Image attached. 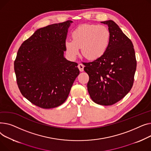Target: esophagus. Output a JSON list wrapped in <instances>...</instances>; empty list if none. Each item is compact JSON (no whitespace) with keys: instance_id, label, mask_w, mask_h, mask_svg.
<instances>
[{"instance_id":"obj_1","label":"esophagus","mask_w":151,"mask_h":151,"mask_svg":"<svg viewBox=\"0 0 151 151\" xmlns=\"http://www.w3.org/2000/svg\"><path fill=\"white\" fill-rule=\"evenodd\" d=\"M78 68L80 70V71L81 72H83V68H84V65H82V63H80L78 65Z\"/></svg>"}]
</instances>
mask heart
Returning <instances> with one entry per match:
<instances>
[{"label": "heart", "instance_id": "1", "mask_svg": "<svg viewBox=\"0 0 151 151\" xmlns=\"http://www.w3.org/2000/svg\"><path fill=\"white\" fill-rule=\"evenodd\" d=\"M110 37V30L105 25L83 24L73 32V40L65 41L66 51L69 57L75 58L81 48L85 58L96 60L102 56L108 49Z\"/></svg>", "mask_w": 151, "mask_h": 151}]
</instances>
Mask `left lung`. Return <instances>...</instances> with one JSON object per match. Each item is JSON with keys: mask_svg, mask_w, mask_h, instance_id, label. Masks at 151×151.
Instances as JSON below:
<instances>
[{"mask_svg": "<svg viewBox=\"0 0 151 151\" xmlns=\"http://www.w3.org/2000/svg\"><path fill=\"white\" fill-rule=\"evenodd\" d=\"M107 24L110 41L104 54L96 60L83 63L89 76L88 91L91 99L102 105H111L130 91L137 68L135 50L131 40L111 20Z\"/></svg>", "mask_w": 151, "mask_h": 151, "instance_id": "8db88e82", "label": "left lung"}]
</instances>
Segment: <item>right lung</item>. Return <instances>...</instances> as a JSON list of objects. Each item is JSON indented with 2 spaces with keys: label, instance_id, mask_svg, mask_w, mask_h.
Here are the masks:
<instances>
[{
  "label": "right lung",
  "instance_id": "obj_1",
  "mask_svg": "<svg viewBox=\"0 0 151 151\" xmlns=\"http://www.w3.org/2000/svg\"><path fill=\"white\" fill-rule=\"evenodd\" d=\"M72 21L38 29L21 44L14 63L17 84L24 97L42 109L63 104L80 71L64 57Z\"/></svg>",
  "mask_w": 151,
  "mask_h": 151
}]
</instances>
